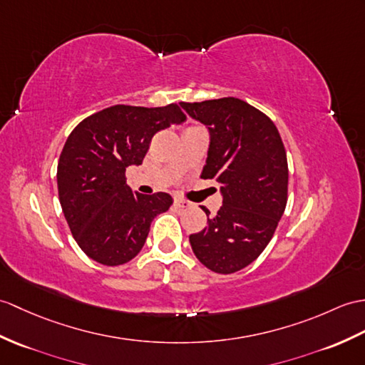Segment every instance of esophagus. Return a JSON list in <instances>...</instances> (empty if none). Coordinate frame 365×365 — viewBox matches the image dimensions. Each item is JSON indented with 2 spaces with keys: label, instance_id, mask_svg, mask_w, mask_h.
<instances>
[{
  "label": "esophagus",
  "instance_id": "obj_1",
  "mask_svg": "<svg viewBox=\"0 0 365 365\" xmlns=\"http://www.w3.org/2000/svg\"><path fill=\"white\" fill-rule=\"evenodd\" d=\"M174 203H175V205L179 207V208H190V207H191V202L185 200V199H180V197H175Z\"/></svg>",
  "mask_w": 365,
  "mask_h": 365
}]
</instances>
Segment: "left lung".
<instances>
[{"mask_svg":"<svg viewBox=\"0 0 365 365\" xmlns=\"http://www.w3.org/2000/svg\"><path fill=\"white\" fill-rule=\"evenodd\" d=\"M207 125L203 179L221 183L222 207L202 232L190 235L194 255L216 274L255 261L272 240L287 202V158L274 121L238 98L180 103Z\"/></svg>","mask_w":365,"mask_h":365,"instance_id":"left-lung-1","label":"left lung"}]
</instances>
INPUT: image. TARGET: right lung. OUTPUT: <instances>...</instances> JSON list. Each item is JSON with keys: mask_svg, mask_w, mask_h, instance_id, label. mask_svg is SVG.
I'll use <instances>...</instances> for the list:
<instances>
[{"mask_svg": "<svg viewBox=\"0 0 365 365\" xmlns=\"http://www.w3.org/2000/svg\"><path fill=\"white\" fill-rule=\"evenodd\" d=\"M185 120L177 104L113 106L74 127L58 158L57 188L68 227L87 257L120 266L138 255L150 222L173 197L133 192L125 168L143 163L158 130Z\"/></svg>", "mask_w": 365, "mask_h": 365, "instance_id": "add662e5", "label": "right lung"}]
</instances>
